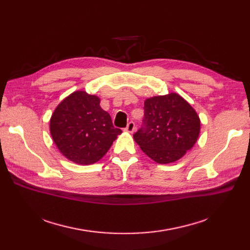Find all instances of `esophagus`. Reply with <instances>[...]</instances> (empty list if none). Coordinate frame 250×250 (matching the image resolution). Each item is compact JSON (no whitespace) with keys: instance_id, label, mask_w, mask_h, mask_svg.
Returning a JSON list of instances; mask_svg holds the SVG:
<instances>
[{"instance_id":"esophagus-1","label":"esophagus","mask_w":250,"mask_h":250,"mask_svg":"<svg viewBox=\"0 0 250 250\" xmlns=\"http://www.w3.org/2000/svg\"><path fill=\"white\" fill-rule=\"evenodd\" d=\"M127 132H129V133H133L134 131H135V124H134V122H129L127 124V127H126V129H125Z\"/></svg>"}]
</instances>
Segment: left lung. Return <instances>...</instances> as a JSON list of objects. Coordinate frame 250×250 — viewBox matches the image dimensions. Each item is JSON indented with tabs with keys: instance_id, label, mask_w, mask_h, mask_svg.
<instances>
[{
	"instance_id": "left-lung-1",
	"label": "left lung",
	"mask_w": 250,
	"mask_h": 250,
	"mask_svg": "<svg viewBox=\"0 0 250 250\" xmlns=\"http://www.w3.org/2000/svg\"><path fill=\"white\" fill-rule=\"evenodd\" d=\"M200 119L191 104L176 93L148 98L144 102V126L133 139L157 164L183 157L197 142Z\"/></svg>"
}]
</instances>
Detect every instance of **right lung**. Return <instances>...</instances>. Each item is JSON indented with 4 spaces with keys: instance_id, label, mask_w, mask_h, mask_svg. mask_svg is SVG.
I'll return each mask as SVG.
<instances>
[{
    "instance_id": "1",
    "label": "right lung",
    "mask_w": 250,
    "mask_h": 250,
    "mask_svg": "<svg viewBox=\"0 0 250 250\" xmlns=\"http://www.w3.org/2000/svg\"><path fill=\"white\" fill-rule=\"evenodd\" d=\"M56 147L67 160L78 165L100 161L122 130L115 128L109 113L100 106V98L76 90L60 102L50 120Z\"/></svg>"
}]
</instances>
